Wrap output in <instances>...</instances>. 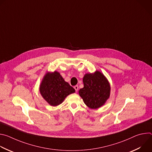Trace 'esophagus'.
I'll return each mask as SVG.
<instances>
[{
  "label": "esophagus",
  "instance_id": "34e87169",
  "mask_svg": "<svg viewBox=\"0 0 152 152\" xmlns=\"http://www.w3.org/2000/svg\"><path fill=\"white\" fill-rule=\"evenodd\" d=\"M74 88H75V90H76V91L77 92V90H78V86H77V85L75 86H74Z\"/></svg>",
  "mask_w": 152,
  "mask_h": 152
}]
</instances>
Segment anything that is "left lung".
Instances as JSON below:
<instances>
[{"instance_id": "obj_1", "label": "left lung", "mask_w": 152, "mask_h": 152, "mask_svg": "<svg viewBox=\"0 0 152 152\" xmlns=\"http://www.w3.org/2000/svg\"><path fill=\"white\" fill-rule=\"evenodd\" d=\"M83 88L79 91V94L85 104L93 110H96L105 104L110 97L111 85L100 71L86 73L83 77Z\"/></svg>"}]
</instances>
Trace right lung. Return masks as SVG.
I'll return each mask as SVG.
<instances>
[{
    "label": "right lung",
    "instance_id": "obj_1",
    "mask_svg": "<svg viewBox=\"0 0 152 152\" xmlns=\"http://www.w3.org/2000/svg\"><path fill=\"white\" fill-rule=\"evenodd\" d=\"M39 90L42 98L52 106H58L67 96L75 93V90L57 71L48 72L45 74L40 83Z\"/></svg>",
    "mask_w": 152,
    "mask_h": 152
}]
</instances>
